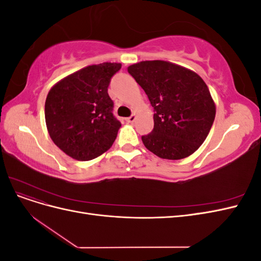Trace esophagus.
Masks as SVG:
<instances>
[{
  "instance_id": "34e87169",
  "label": "esophagus",
  "mask_w": 261,
  "mask_h": 261,
  "mask_svg": "<svg viewBox=\"0 0 261 261\" xmlns=\"http://www.w3.org/2000/svg\"><path fill=\"white\" fill-rule=\"evenodd\" d=\"M125 120H126V122H127V123H134V122H135V120H136V116L135 115H130L129 117L125 118Z\"/></svg>"
}]
</instances>
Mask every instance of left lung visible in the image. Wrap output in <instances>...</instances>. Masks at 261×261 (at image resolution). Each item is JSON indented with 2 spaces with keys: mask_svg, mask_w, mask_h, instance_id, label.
Listing matches in <instances>:
<instances>
[{
  "mask_svg": "<svg viewBox=\"0 0 261 261\" xmlns=\"http://www.w3.org/2000/svg\"><path fill=\"white\" fill-rule=\"evenodd\" d=\"M127 70L153 108V129L141 136L145 147L169 160L194 153L207 138L216 116L206 83L193 70L165 61H143Z\"/></svg>",
  "mask_w": 261,
  "mask_h": 261,
  "instance_id": "8db88e82",
  "label": "left lung"
}]
</instances>
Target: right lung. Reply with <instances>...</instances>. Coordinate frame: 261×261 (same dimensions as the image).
I'll return each instance as SVG.
<instances>
[{
  "label": "right lung",
  "instance_id": "1",
  "mask_svg": "<svg viewBox=\"0 0 261 261\" xmlns=\"http://www.w3.org/2000/svg\"><path fill=\"white\" fill-rule=\"evenodd\" d=\"M120 63L87 66L53 86L44 105L53 143L73 159L88 161L111 148L121 127L108 93Z\"/></svg>",
  "mask_w": 261,
  "mask_h": 261
}]
</instances>
